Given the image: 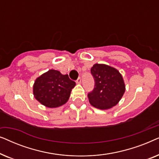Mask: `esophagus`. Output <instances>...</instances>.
I'll return each mask as SVG.
<instances>
[{
	"mask_svg": "<svg viewBox=\"0 0 159 159\" xmlns=\"http://www.w3.org/2000/svg\"><path fill=\"white\" fill-rule=\"evenodd\" d=\"M76 83H77V84H80V83H81V78H80V77H79V78H78V79L77 80H76Z\"/></svg>",
	"mask_w": 159,
	"mask_h": 159,
	"instance_id": "1",
	"label": "esophagus"
}]
</instances>
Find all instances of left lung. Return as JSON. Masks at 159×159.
I'll return each mask as SVG.
<instances>
[{
  "label": "left lung",
  "instance_id": "8db88e82",
  "mask_svg": "<svg viewBox=\"0 0 159 159\" xmlns=\"http://www.w3.org/2000/svg\"><path fill=\"white\" fill-rule=\"evenodd\" d=\"M90 71L95 80V87L88 95L90 103L101 110L114 107L125 92V84L120 72L103 64H94Z\"/></svg>",
  "mask_w": 159,
  "mask_h": 159
}]
</instances>
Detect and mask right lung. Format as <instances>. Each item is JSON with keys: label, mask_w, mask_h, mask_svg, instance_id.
Masks as SVG:
<instances>
[{"label": "right lung", "mask_w": 159, "mask_h": 159, "mask_svg": "<svg viewBox=\"0 0 159 159\" xmlns=\"http://www.w3.org/2000/svg\"><path fill=\"white\" fill-rule=\"evenodd\" d=\"M76 83L68 75L50 69L34 81L33 95L37 101L48 108H57L68 101Z\"/></svg>", "instance_id": "right-lung-1"}]
</instances>
